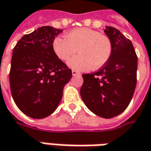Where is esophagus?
<instances>
[{"label": "esophagus", "instance_id": "34e87169", "mask_svg": "<svg viewBox=\"0 0 151 151\" xmlns=\"http://www.w3.org/2000/svg\"><path fill=\"white\" fill-rule=\"evenodd\" d=\"M72 74H73V76H77V75H79L80 73H79L78 72H77L76 70H73L72 71Z\"/></svg>", "mask_w": 151, "mask_h": 151}]
</instances>
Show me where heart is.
Segmentation results:
<instances>
[{"mask_svg":"<svg viewBox=\"0 0 151 151\" xmlns=\"http://www.w3.org/2000/svg\"><path fill=\"white\" fill-rule=\"evenodd\" d=\"M66 38L57 37L52 42L55 55L62 61L72 58L68 64L78 71L99 69L108 63L111 57L112 44L109 38L100 35L97 31L88 28L73 30L66 35Z\"/></svg>","mask_w":151,"mask_h":151,"instance_id":"1","label":"heart"}]
</instances>
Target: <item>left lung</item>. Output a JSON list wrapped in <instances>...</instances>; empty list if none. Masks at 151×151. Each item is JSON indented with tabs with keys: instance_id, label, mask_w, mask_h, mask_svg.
Wrapping results in <instances>:
<instances>
[{
	"instance_id": "8db88e82",
	"label": "left lung",
	"mask_w": 151,
	"mask_h": 151,
	"mask_svg": "<svg viewBox=\"0 0 151 151\" xmlns=\"http://www.w3.org/2000/svg\"><path fill=\"white\" fill-rule=\"evenodd\" d=\"M104 32L111 42V57L99 71L83 74L80 95L90 111L110 119L124 111L132 99L138 58L131 41L118 29L106 27Z\"/></svg>"
}]
</instances>
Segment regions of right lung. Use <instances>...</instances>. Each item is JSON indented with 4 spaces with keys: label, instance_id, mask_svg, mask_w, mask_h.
<instances>
[{
    "label": "right lung",
    "instance_id": "right-lung-1",
    "mask_svg": "<svg viewBox=\"0 0 151 151\" xmlns=\"http://www.w3.org/2000/svg\"><path fill=\"white\" fill-rule=\"evenodd\" d=\"M63 30L46 26L24 35L15 46L10 70L14 102L26 115L43 119L58 108L72 70L55 55L52 42Z\"/></svg>",
    "mask_w": 151,
    "mask_h": 151
}]
</instances>
